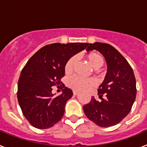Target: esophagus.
<instances>
[{
	"mask_svg": "<svg viewBox=\"0 0 147 147\" xmlns=\"http://www.w3.org/2000/svg\"><path fill=\"white\" fill-rule=\"evenodd\" d=\"M73 93H74V95H75V96H76V95L78 94V92L76 91V90H74V92H73Z\"/></svg>",
	"mask_w": 147,
	"mask_h": 147,
	"instance_id": "1",
	"label": "esophagus"
}]
</instances>
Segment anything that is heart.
<instances>
[{"instance_id": "obj_1", "label": "heart", "mask_w": 147, "mask_h": 147, "mask_svg": "<svg viewBox=\"0 0 147 147\" xmlns=\"http://www.w3.org/2000/svg\"><path fill=\"white\" fill-rule=\"evenodd\" d=\"M90 65L94 68L96 73L99 72V68L103 66L105 59L102 55L96 52H90L85 56ZM77 63V57L76 56H72L67 59L64 67L65 74L70 75L74 71ZM67 85L71 89L76 91H87L96 85V81L93 78L84 79L78 76H73L70 77L67 81Z\"/></svg>"}]
</instances>
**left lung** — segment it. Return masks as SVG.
Wrapping results in <instances>:
<instances>
[{
	"mask_svg": "<svg viewBox=\"0 0 147 147\" xmlns=\"http://www.w3.org/2000/svg\"><path fill=\"white\" fill-rule=\"evenodd\" d=\"M98 51L107 64V73L104 82L98 89L101 102L92 97L83 106L88 119L101 127L119 124L132 109L136 97V81L134 72L127 59L113 46L107 43L88 44L87 51ZM104 94L105 98H102Z\"/></svg>",
	"mask_w": 147,
	"mask_h": 147,
	"instance_id": "obj_1",
	"label": "left lung"
}]
</instances>
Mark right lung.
Segmentation results:
<instances>
[{
	"label": "right lung",
	"instance_id": "1",
	"mask_svg": "<svg viewBox=\"0 0 147 147\" xmlns=\"http://www.w3.org/2000/svg\"><path fill=\"white\" fill-rule=\"evenodd\" d=\"M88 45L86 42L49 44L37 51L27 62L18 80V100L31 125L48 129L61 120L66 102L73 96L72 90L61 82L65 76V64ZM56 85L63 91L58 97L51 93Z\"/></svg>",
	"mask_w": 147,
	"mask_h": 147
}]
</instances>
